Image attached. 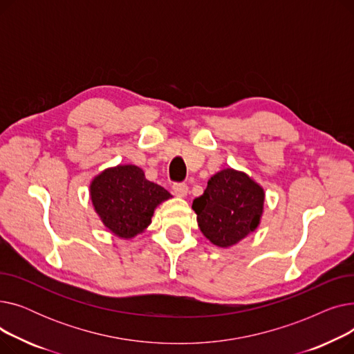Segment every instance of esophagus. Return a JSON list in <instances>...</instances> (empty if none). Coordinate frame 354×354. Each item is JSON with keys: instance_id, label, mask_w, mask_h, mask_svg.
I'll return each instance as SVG.
<instances>
[{"instance_id": "1", "label": "esophagus", "mask_w": 354, "mask_h": 354, "mask_svg": "<svg viewBox=\"0 0 354 354\" xmlns=\"http://www.w3.org/2000/svg\"><path fill=\"white\" fill-rule=\"evenodd\" d=\"M172 189H174V194L179 198H185L188 195V187L185 183H174Z\"/></svg>"}]
</instances>
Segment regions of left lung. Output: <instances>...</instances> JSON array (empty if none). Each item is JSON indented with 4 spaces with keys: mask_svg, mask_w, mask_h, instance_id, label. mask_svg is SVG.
<instances>
[{
    "mask_svg": "<svg viewBox=\"0 0 354 354\" xmlns=\"http://www.w3.org/2000/svg\"><path fill=\"white\" fill-rule=\"evenodd\" d=\"M266 192L245 172L231 167L208 180V187L192 203L198 227L211 243L230 248L257 230L264 212Z\"/></svg>",
    "mask_w": 354,
    "mask_h": 354,
    "instance_id": "8db88e82",
    "label": "left lung"
}]
</instances>
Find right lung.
Listing matches in <instances>:
<instances>
[{
  "instance_id": "right-lung-1",
  "label": "right lung",
  "mask_w": 354,
  "mask_h": 354,
  "mask_svg": "<svg viewBox=\"0 0 354 354\" xmlns=\"http://www.w3.org/2000/svg\"><path fill=\"white\" fill-rule=\"evenodd\" d=\"M171 196L135 165L107 167L90 183L95 211L104 227L123 239L142 234L151 225L156 207Z\"/></svg>"
}]
</instances>
